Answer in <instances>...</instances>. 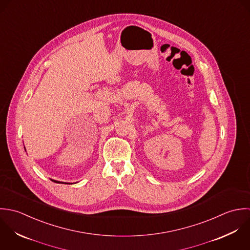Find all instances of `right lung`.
Segmentation results:
<instances>
[{"mask_svg": "<svg viewBox=\"0 0 250 250\" xmlns=\"http://www.w3.org/2000/svg\"><path fill=\"white\" fill-rule=\"evenodd\" d=\"M52 182H55V183H58V184H63V183H61V182H58V181H55V180H51Z\"/></svg>", "mask_w": 250, "mask_h": 250, "instance_id": "obj_1", "label": "right lung"}]
</instances>
